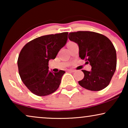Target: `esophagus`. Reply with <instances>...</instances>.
I'll list each match as a JSON object with an SVG mask.
<instances>
[{
  "instance_id": "obj_1",
  "label": "esophagus",
  "mask_w": 128,
  "mask_h": 128,
  "mask_svg": "<svg viewBox=\"0 0 128 128\" xmlns=\"http://www.w3.org/2000/svg\"><path fill=\"white\" fill-rule=\"evenodd\" d=\"M76 71L75 70H73V69H69L68 70V72H74Z\"/></svg>"
}]
</instances>
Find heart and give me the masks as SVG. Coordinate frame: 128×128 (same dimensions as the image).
I'll return each mask as SVG.
<instances>
[{"instance_id":"heart-1","label":"heart","mask_w":128,"mask_h":128,"mask_svg":"<svg viewBox=\"0 0 128 128\" xmlns=\"http://www.w3.org/2000/svg\"><path fill=\"white\" fill-rule=\"evenodd\" d=\"M70 43H72V42H69V44H70Z\"/></svg>"}]
</instances>
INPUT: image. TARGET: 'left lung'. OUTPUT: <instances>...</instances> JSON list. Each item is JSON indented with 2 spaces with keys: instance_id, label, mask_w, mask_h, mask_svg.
Returning a JSON list of instances; mask_svg holds the SVG:
<instances>
[{
  "instance_id": "1",
  "label": "left lung",
  "mask_w": 128,
  "mask_h": 128,
  "mask_svg": "<svg viewBox=\"0 0 128 128\" xmlns=\"http://www.w3.org/2000/svg\"><path fill=\"white\" fill-rule=\"evenodd\" d=\"M68 37L78 44L80 58L92 66L91 71L82 70L84 77L78 84L91 91L107 87L116 67V50L111 41L104 35L92 31L70 32Z\"/></svg>"
}]
</instances>
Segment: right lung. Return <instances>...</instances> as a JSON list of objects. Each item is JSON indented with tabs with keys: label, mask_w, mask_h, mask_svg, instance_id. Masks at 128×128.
Instances as JSON below:
<instances>
[{
	"label": "right lung",
	"mask_w": 128,
	"mask_h": 128,
	"mask_svg": "<svg viewBox=\"0 0 128 128\" xmlns=\"http://www.w3.org/2000/svg\"><path fill=\"white\" fill-rule=\"evenodd\" d=\"M68 32L35 38L24 45L19 54L17 65L22 82L38 96L53 93L58 88L65 72L49 71L48 62L54 59L66 44Z\"/></svg>",
	"instance_id": "add662e5"
}]
</instances>
